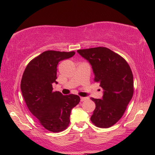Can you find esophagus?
<instances>
[{"mask_svg":"<svg viewBox=\"0 0 155 155\" xmlns=\"http://www.w3.org/2000/svg\"><path fill=\"white\" fill-rule=\"evenodd\" d=\"M88 97H81V101H82V102L88 100Z\"/></svg>","mask_w":155,"mask_h":155,"instance_id":"esophagus-1","label":"esophagus"}]
</instances>
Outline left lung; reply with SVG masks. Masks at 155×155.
Masks as SVG:
<instances>
[{
	"label": "left lung",
	"mask_w": 155,
	"mask_h": 155,
	"mask_svg": "<svg viewBox=\"0 0 155 155\" xmlns=\"http://www.w3.org/2000/svg\"><path fill=\"white\" fill-rule=\"evenodd\" d=\"M77 52L90 62L94 81L104 91L103 99L91 98L96 104L91 120L97 127L109 128L123 117L133 97L132 71L123 57L108 48L80 49Z\"/></svg>",
	"instance_id": "obj_1"
}]
</instances>
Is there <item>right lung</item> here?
<instances>
[{
  "mask_svg": "<svg viewBox=\"0 0 155 155\" xmlns=\"http://www.w3.org/2000/svg\"><path fill=\"white\" fill-rule=\"evenodd\" d=\"M75 52L47 51L31 60L22 74L21 89L26 104L46 129L59 133L70 123L72 108L80 102L78 95L54 92L58 62L72 57Z\"/></svg>",
  "mask_w": 155,
  "mask_h": 155,
  "instance_id": "obj_1",
  "label": "right lung"
}]
</instances>
